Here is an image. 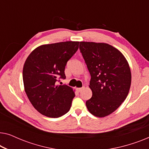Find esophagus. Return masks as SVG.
<instances>
[{
  "mask_svg": "<svg viewBox=\"0 0 149 149\" xmlns=\"http://www.w3.org/2000/svg\"><path fill=\"white\" fill-rule=\"evenodd\" d=\"M83 87H81V88H77V91H79V92H80V91H81L83 90Z\"/></svg>",
  "mask_w": 149,
  "mask_h": 149,
  "instance_id": "esophagus-1",
  "label": "esophagus"
}]
</instances>
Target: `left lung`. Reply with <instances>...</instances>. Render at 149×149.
Masks as SVG:
<instances>
[{"instance_id": "left-lung-1", "label": "left lung", "mask_w": 149, "mask_h": 149, "mask_svg": "<svg viewBox=\"0 0 149 149\" xmlns=\"http://www.w3.org/2000/svg\"><path fill=\"white\" fill-rule=\"evenodd\" d=\"M79 49L91 74L92 97L86 107L93 115L104 117L127 96L132 81L129 64L119 50L104 42L81 41Z\"/></svg>"}]
</instances>
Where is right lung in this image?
I'll return each instance as SVG.
<instances>
[{"label": "right lung", "mask_w": 149, "mask_h": 149, "mask_svg": "<svg viewBox=\"0 0 149 149\" xmlns=\"http://www.w3.org/2000/svg\"><path fill=\"white\" fill-rule=\"evenodd\" d=\"M79 44L65 41L42 45L26 59L23 68L24 90L32 105L42 115L58 118L70 110L74 90L56 82L59 78H66L65 66Z\"/></svg>", "instance_id": "obj_1"}]
</instances>
